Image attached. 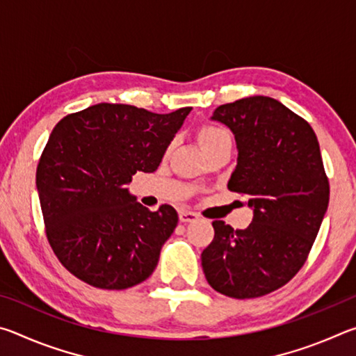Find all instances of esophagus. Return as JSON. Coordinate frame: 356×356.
<instances>
[{
  "label": "esophagus",
  "mask_w": 356,
  "mask_h": 356,
  "mask_svg": "<svg viewBox=\"0 0 356 356\" xmlns=\"http://www.w3.org/2000/svg\"><path fill=\"white\" fill-rule=\"evenodd\" d=\"M179 220L182 222H191L197 220V213L190 212V210H180L179 212Z\"/></svg>",
  "instance_id": "obj_1"
}]
</instances>
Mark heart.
Here are the masks:
<instances>
[{"label":"heart","mask_w":356,"mask_h":356,"mask_svg":"<svg viewBox=\"0 0 356 356\" xmlns=\"http://www.w3.org/2000/svg\"><path fill=\"white\" fill-rule=\"evenodd\" d=\"M200 141L204 150H206L218 143L232 141V138L226 129L216 127V125H204V127L200 130Z\"/></svg>","instance_id":"obj_1"}]
</instances>
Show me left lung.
<instances>
[{
	"mask_svg": "<svg viewBox=\"0 0 356 356\" xmlns=\"http://www.w3.org/2000/svg\"><path fill=\"white\" fill-rule=\"evenodd\" d=\"M212 119L236 136L237 166L227 188L248 197L254 215L236 231L212 222L202 270L226 297H262L298 273L321 229L330 201L321 147L311 125L272 97L220 105Z\"/></svg>",
	"mask_w": 356,
	"mask_h": 356,
	"instance_id": "obj_1",
	"label": "left lung"
}]
</instances>
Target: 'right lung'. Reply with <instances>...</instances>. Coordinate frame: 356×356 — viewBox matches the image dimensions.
Returning <instances> with one entry per match:
<instances>
[{
  "instance_id": "obj_1",
  "label": "right lung",
  "mask_w": 356,
  "mask_h": 356,
  "mask_svg": "<svg viewBox=\"0 0 356 356\" xmlns=\"http://www.w3.org/2000/svg\"><path fill=\"white\" fill-rule=\"evenodd\" d=\"M190 111L97 104L53 129L35 185L48 243L78 280L122 291L152 275L179 216L168 204L150 212L127 184L136 171L159 168Z\"/></svg>"
}]
</instances>
